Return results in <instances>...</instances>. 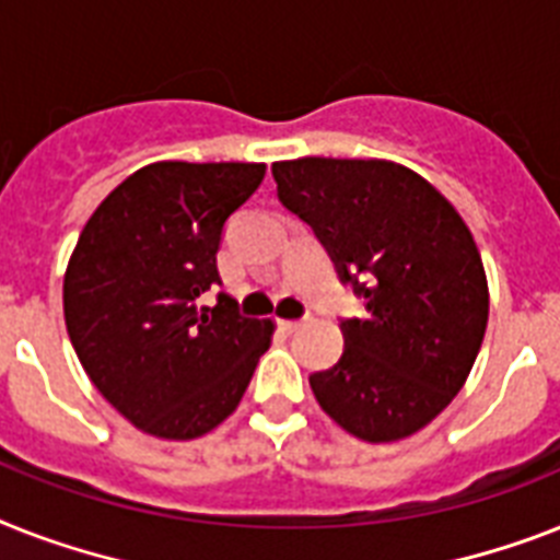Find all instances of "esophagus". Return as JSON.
Segmentation results:
<instances>
[{"label":"esophagus","instance_id":"obj_1","mask_svg":"<svg viewBox=\"0 0 560 560\" xmlns=\"http://www.w3.org/2000/svg\"><path fill=\"white\" fill-rule=\"evenodd\" d=\"M279 325L284 327L288 334H295V330H302V327L311 325V316H304V319H284V322H279Z\"/></svg>","mask_w":560,"mask_h":560}]
</instances>
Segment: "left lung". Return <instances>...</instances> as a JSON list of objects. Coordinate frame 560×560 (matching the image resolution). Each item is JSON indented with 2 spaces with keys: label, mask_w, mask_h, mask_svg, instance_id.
Segmentation results:
<instances>
[{
  "label": "left lung",
  "mask_w": 560,
  "mask_h": 560,
  "mask_svg": "<svg viewBox=\"0 0 560 560\" xmlns=\"http://www.w3.org/2000/svg\"><path fill=\"white\" fill-rule=\"evenodd\" d=\"M272 177L365 302L362 319H342L339 362L311 374L319 406L368 443L420 431L463 388L489 322L469 226L399 163L299 158L272 163Z\"/></svg>",
  "instance_id": "left-lung-1"
}]
</instances>
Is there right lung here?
<instances>
[{"mask_svg": "<svg viewBox=\"0 0 560 560\" xmlns=\"http://www.w3.org/2000/svg\"><path fill=\"white\" fill-rule=\"evenodd\" d=\"M265 163H149L94 209L62 284L85 374L140 431L192 440L244 397L272 322L247 319L221 284L224 226L265 180Z\"/></svg>", "mask_w": 560, "mask_h": 560, "instance_id": "right-lung-1", "label": "right lung"}]
</instances>
